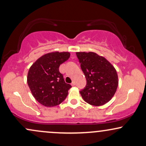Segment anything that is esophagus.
<instances>
[{
  "label": "esophagus",
  "instance_id": "esophagus-1",
  "mask_svg": "<svg viewBox=\"0 0 146 146\" xmlns=\"http://www.w3.org/2000/svg\"><path fill=\"white\" fill-rule=\"evenodd\" d=\"M75 82L74 81L73 82H72V83H71V86H75Z\"/></svg>",
  "mask_w": 146,
  "mask_h": 146
}]
</instances>
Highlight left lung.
<instances>
[{
    "label": "left lung",
    "mask_w": 146,
    "mask_h": 146,
    "mask_svg": "<svg viewBox=\"0 0 146 146\" xmlns=\"http://www.w3.org/2000/svg\"><path fill=\"white\" fill-rule=\"evenodd\" d=\"M76 56L86 79V86L80 91L83 100L95 106L106 104L118 86L115 68L106 58L94 52H77Z\"/></svg>",
    "instance_id": "obj_1"
}]
</instances>
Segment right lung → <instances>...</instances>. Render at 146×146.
Listing matches in <instances>:
<instances>
[{
	"instance_id": "obj_1",
	"label": "right lung",
	"mask_w": 146,
	"mask_h": 146,
	"mask_svg": "<svg viewBox=\"0 0 146 146\" xmlns=\"http://www.w3.org/2000/svg\"><path fill=\"white\" fill-rule=\"evenodd\" d=\"M70 57L68 52H52L33 64L28 72L27 84L35 99L46 107L59 105L66 99L71 88L60 73L61 64Z\"/></svg>"
}]
</instances>
